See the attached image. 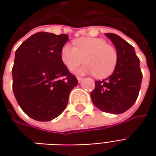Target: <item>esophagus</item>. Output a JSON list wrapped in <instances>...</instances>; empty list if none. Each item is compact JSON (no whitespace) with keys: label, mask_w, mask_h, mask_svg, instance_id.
Masks as SVG:
<instances>
[{"label":"esophagus","mask_w":156,"mask_h":156,"mask_svg":"<svg viewBox=\"0 0 156 156\" xmlns=\"http://www.w3.org/2000/svg\"><path fill=\"white\" fill-rule=\"evenodd\" d=\"M77 78H78V83H82V81L83 80V78H80V77H78Z\"/></svg>","instance_id":"1"}]
</instances>
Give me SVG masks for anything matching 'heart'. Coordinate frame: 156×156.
<instances>
[{"label":"heart","instance_id":"obj_1","mask_svg":"<svg viewBox=\"0 0 156 156\" xmlns=\"http://www.w3.org/2000/svg\"><path fill=\"white\" fill-rule=\"evenodd\" d=\"M75 47L65 44L62 48L61 58L68 69L86 62L81 68L74 69L79 74L92 73L98 78L109 77L115 72L118 52L114 47L102 38L81 37L74 41Z\"/></svg>","mask_w":156,"mask_h":156}]
</instances>
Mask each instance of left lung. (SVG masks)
<instances>
[{
    "instance_id": "8db88e82",
    "label": "left lung",
    "mask_w": 156,
    "mask_h": 156,
    "mask_svg": "<svg viewBox=\"0 0 156 156\" xmlns=\"http://www.w3.org/2000/svg\"><path fill=\"white\" fill-rule=\"evenodd\" d=\"M111 40L118 52L115 72L103 81L95 82L92 91V101L95 107L106 113L122 114L132 107L140 89L142 73L140 59L134 48L119 36L105 33Z\"/></svg>"
}]
</instances>
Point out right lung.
Wrapping results in <instances>:
<instances>
[{"label":"right lung","instance_id":"right-lung-1","mask_svg":"<svg viewBox=\"0 0 156 156\" xmlns=\"http://www.w3.org/2000/svg\"><path fill=\"white\" fill-rule=\"evenodd\" d=\"M68 41L66 34L37 32L16 51L13 93L21 108L35 120L50 121L59 116L78 85V79L62 61V48Z\"/></svg>","mask_w":156,"mask_h":156}]
</instances>
